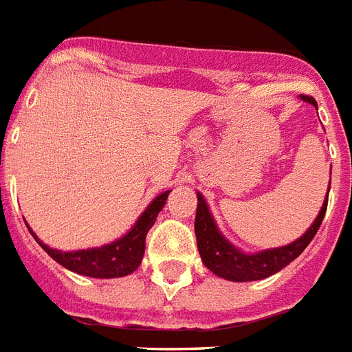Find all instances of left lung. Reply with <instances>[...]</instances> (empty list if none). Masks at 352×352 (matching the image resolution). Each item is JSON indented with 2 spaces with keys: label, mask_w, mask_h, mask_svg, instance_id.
<instances>
[{
  "label": "left lung",
  "mask_w": 352,
  "mask_h": 352,
  "mask_svg": "<svg viewBox=\"0 0 352 352\" xmlns=\"http://www.w3.org/2000/svg\"><path fill=\"white\" fill-rule=\"evenodd\" d=\"M300 98L311 103L313 107H316V111H318V105H316L314 98ZM329 189H331V182H329ZM329 189L316 220L311 223V227L298 240L291 241L287 245L263 249V251L258 252H243L241 249L232 245L221 234V230L218 229L214 216L210 214V209L207 201H205L204 194L196 192L198 209H196V220H194V232H196L198 251L204 265L210 272H214L216 276L225 278L229 282H254V280H263V278L276 274L278 271H282L283 267L289 265L292 260H296L298 256L305 251V247L313 241L314 234L318 232L323 216H325V210H327Z\"/></svg>",
  "instance_id": "8db88e82"
}]
</instances>
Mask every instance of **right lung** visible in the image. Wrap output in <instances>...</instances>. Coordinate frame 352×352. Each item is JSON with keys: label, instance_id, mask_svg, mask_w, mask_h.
<instances>
[{"label": "right lung", "instance_id": "1", "mask_svg": "<svg viewBox=\"0 0 352 352\" xmlns=\"http://www.w3.org/2000/svg\"><path fill=\"white\" fill-rule=\"evenodd\" d=\"M170 190L158 194L156 198L148 204V207L142 212L138 218L136 223L132 225V229L122 238L105 243L101 247H92V249H78V251H60V249H52L47 243L39 240L36 232L29 227L30 234L34 240L38 241L39 247L43 249L47 254L56 260L65 269L76 272V274H83V276L91 278H122L134 272L140 267L143 260V252H145V238L151 227L154 225L158 218L160 210L165 207Z\"/></svg>", "mask_w": 352, "mask_h": 352}]
</instances>
